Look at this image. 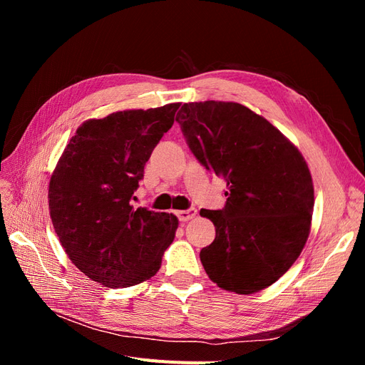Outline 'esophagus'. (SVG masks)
<instances>
[{
	"label": "esophagus",
	"instance_id": "obj_1",
	"mask_svg": "<svg viewBox=\"0 0 365 365\" xmlns=\"http://www.w3.org/2000/svg\"><path fill=\"white\" fill-rule=\"evenodd\" d=\"M176 216L181 220V222H187L196 216V208H189V210H181V212H176Z\"/></svg>",
	"mask_w": 365,
	"mask_h": 365
}]
</instances>
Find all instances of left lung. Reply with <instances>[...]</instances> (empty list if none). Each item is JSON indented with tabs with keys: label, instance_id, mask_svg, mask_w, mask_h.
I'll list each match as a JSON object with an SVG mask.
<instances>
[{
	"label": "left lung",
	"instance_id": "obj_1",
	"mask_svg": "<svg viewBox=\"0 0 365 365\" xmlns=\"http://www.w3.org/2000/svg\"><path fill=\"white\" fill-rule=\"evenodd\" d=\"M176 121L200 163L227 182L222 210H201L216 237L201 250L220 289L254 294L277 282L311 233L314 182L292 141L235 102L184 103Z\"/></svg>",
	"mask_w": 365,
	"mask_h": 365
}]
</instances>
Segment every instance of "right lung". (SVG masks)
Wrapping results in <instances>:
<instances>
[{"mask_svg": "<svg viewBox=\"0 0 365 365\" xmlns=\"http://www.w3.org/2000/svg\"><path fill=\"white\" fill-rule=\"evenodd\" d=\"M180 103L90 118L63 149L48 184L54 231L70 260L106 288L149 280L178 217L130 204L145 165Z\"/></svg>", "mask_w": 365, "mask_h": 365, "instance_id": "1", "label": "right lung"}]
</instances>
